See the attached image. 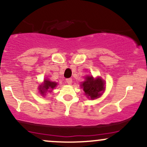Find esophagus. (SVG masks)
Wrapping results in <instances>:
<instances>
[{"label": "esophagus", "mask_w": 147, "mask_h": 147, "mask_svg": "<svg viewBox=\"0 0 147 147\" xmlns=\"http://www.w3.org/2000/svg\"><path fill=\"white\" fill-rule=\"evenodd\" d=\"M72 79H70V78L66 79V82H67V84H72Z\"/></svg>", "instance_id": "1"}]
</instances>
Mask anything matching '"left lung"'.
Segmentation results:
<instances>
[{
  "label": "left lung",
  "mask_w": 147,
  "mask_h": 147,
  "mask_svg": "<svg viewBox=\"0 0 147 147\" xmlns=\"http://www.w3.org/2000/svg\"><path fill=\"white\" fill-rule=\"evenodd\" d=\"M86 78V81L81 85L86 95L91 98V99H96L100 97L102 95V91L105 89V82L103 80L100 78L94 80L93 77H87Z\"/></svg>",
  "instance_id": "left-lung-1"
}]
</instances>
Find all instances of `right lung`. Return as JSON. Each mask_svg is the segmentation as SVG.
Returning <instances> with one entry per match:
<instances>
[{
  "instance_id": "right-lung-1",
  "label": "right lung",
  "mask_w": 147,
  "mask_h": 147,
  "mask_svg": "<svg viewBox=\"0 0 147 147\" xmlns=\"http://www.w3.org/2000/svg\"><path fill=\"white\" fill-rule=\"evenodd\" d=\"M57 84L54 82H50L49 80H45L44 81V84L40 86V92L42 96H45L46 92L49 91L51 89H53L56 87Z\"/></svg>"
}]
</instances>
